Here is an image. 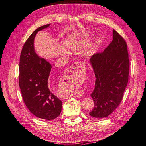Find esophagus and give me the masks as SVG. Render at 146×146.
<instances>
[{"label": "esophagus", "mask_w": 146, "mask_h": 146, "mask_svg": "<svg viewBox=\"0 0 146 146\" xmlns=\"http://www.w3.org/2000/svg\"><path fill=\"white\" fill-rule=\"evenodd\" d=\"M82 66V63L81 62H76L74 64H73L71 67H70V70L69 71L71 72V74L73 75V76H75V75L77 74L79 71H81V69ZM68 98V95H64L62 96L63 99H66L67 98Z\"/></svg>", "instance_id": "obj_1"}]
</instances>
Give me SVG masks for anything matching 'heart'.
<instances>
[{"label": "heart", "instance_id": "1", "mask_svg": "<svg viewBox=\"0 0 146 146\" xmlns=\"http://www.w3.org/2000/svg\"><path fill=\"white\" fill-rule=\"evenodd\" d=\"M90 38V35L87 34V35L86 36L85 38L84 39V40H88ZM101 38H98V42H97V44L95 45V46H94V47H93V50H92V51H93V52H94V51H95L96 50L97 48L98 47V46H99V44H100L101 43Z\"/></svg>", "mask_w": 146, "mask_h": 146}]
</instances>
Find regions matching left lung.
I'll use <instances>...</instances> for the list:
<instances>
[{
    "mask_svg": "<svg viewBox=\"0 0 146 146\" xmlns=\"http://www.w3.org/2000/svg\"><path fill=\"white\" fill-rule=\"evenodd\" d=\"M90 62L95 75V85L90 95L94 107L89 114L102 118L119 105L127 85L130 62L125 40L113 29L111 43L104 51L94 54Z\"/></svg>",
    "mask_w": 146,
    "mask_h": 146,
    "instance_id": "obj_1",
    "label": "left lung"
}]
</instances>
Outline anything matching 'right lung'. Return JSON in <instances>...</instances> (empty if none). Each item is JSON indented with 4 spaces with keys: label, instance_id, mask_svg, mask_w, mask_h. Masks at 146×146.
I'll return each mask as SVG.
<instances>
[{
    "label": "right lung",
    "instance_id": "obj_1",
    "mask_svg": "<svg viewBox=\"0 0 146 146\" xmlns=\"http://www.w3.org/2000/svg\"><path fill=\"white\" fill-rule=\"evenodd\" d=\"M50 25L37 28L25 42L20 56L19 74V85L27 107L35 116L46 120L54 119L60 115L62 101L48 86L51 65L36 54L33 42L37 33Z\"/></svg>",
    "mask_w": 146,
    "mask_h": 146
}]
</instances>
